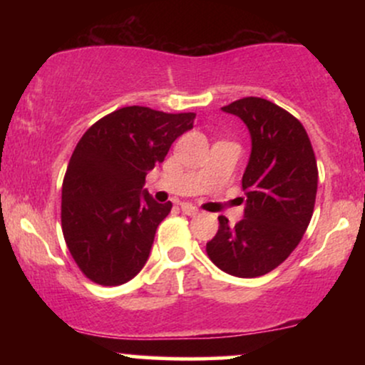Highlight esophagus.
<instances>
[{
  "mask_svg": "<svg viewBox=\"0 0 365 365\" xmlns=\"http://www.w3.org/2000/svg\"><path fill=\"white\" fill-rule=\"evenodd\" d=\"M182 211L185 212L187 216H197V215H199V209H197L195 206H192V204H188V202L182 204Z\"/></svg>",
  "mask_w": 365,
  "mask_h": 365,
  "instance_id": "1",
  "label": "esophagus"
}]
</instances>
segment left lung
I'll return each mask as SVG.
<instances>
[{
  "label": "left lung",
  "instance_id": "left-lung-1",
  "mask_svg": "<svg viewBox=\"0 0 365 365\" xmlns=\"http://www.w3.org/2000/svg\"><path fill=\"white\" fill-rule=\"evenodd\" d=\"M249 128L250 158L242 177L244 220L220 228L206 250L225 273L257 278L293 252L314 212L316 156L307 132L295 116L262 98H244L221 108Z\"/></svg>",
  "mask_w": 365,
  "mask_h": 365
}]
</instances>
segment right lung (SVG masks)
Returning <instances> with one entry per match:
<instances>
[{
    "instance_id": "add662e5",
    "label": "right lung",
    "mask_w": 365,
    "mask_h": 365,
    "mask_svg": "<svg viewBox=\"0 0 365 365\" xmlns=\"http://www.w3.org/2000/svg\"><path fill=\"white\" fill-rule=\"evenodd\" d=\"M194 118L127 106L96 121L78 140L63 180L61 228L73 261L94 283L123 284L148 262L171 202L149 195L145 175Z\"/></svg>"
}]
</instances>
